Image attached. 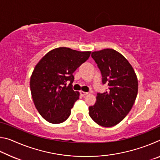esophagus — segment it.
<instances>
[{
    "mask_svg": "<svg viewBox=\"0 0 160 160\" xmlns=\"http://www.w3.org/2000/svg\"><path fill=\"white\" fill-rule=\"evenodd\" d=\"M80 94H81V96H82V97L85 96V95H87V94H88V92H83V91H80Z\"/></svg>",
    "mask_w": 160,
    "mask_h": 160,
    "instance_id": "1",
    "label": "esophagus"
}]
</instances>
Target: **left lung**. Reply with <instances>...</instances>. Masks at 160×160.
Masks as SVG:
<instances>
[{
  "label": "left lung",
  "instance_id": "left-lung-1",
  "mask_svg": "<svg viewBox=\"0 0 160 160\" xmlns=\"http://www.w3.org/2000/svg\"><path fill=\"white\" fill-rule=\"evenodd\" d=\"M91 56L101 71L102 83L109 88L97 94L96 103L89 107V114L99 126H116L129 113L136 99L137 76L127 59L112 48L94 51Z\"/></svg>",
  "mask_w": 160,
  "mask_h": 160
}]
</instances>
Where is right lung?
I'll use <instances>...</instances> for the list:
<instances>
[{
	"instance_id": "right-lung-1",
	"label": "right lung",
	"mask_w": 160,
	"mask_h": 160,
	"mask_svg": "<svg viewBox=\"0 0 160 160\" xmlns=\"http://www.w3.org/2000/svg\"><path fill=\"white\" fill-rule=\"evenodd\" d=\"M90 51L59 47L39 61L30 78L34 104L43 118L51 123H63L69 117L79 92L72 90V73L90 57ZM70 82L68 86L67 82Z\"/></svg>"
}]
</instances>
